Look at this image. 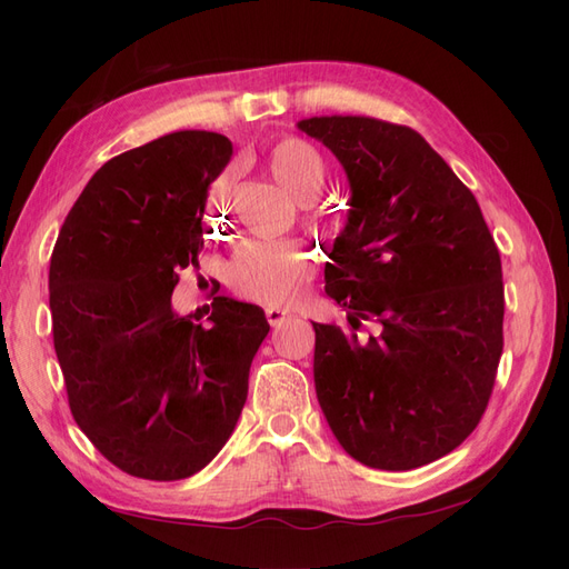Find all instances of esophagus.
I'll list each match as a JSON object with an SVG mask.
<instances>
[{"instance_id":"1","label":"esophagus","mask_w":569,"mask_h":569,"mask_svg":"<svg viewBox=\"0 0 569 569\" xmlns=\"http://www.w3.org/2000/svg\"><path fill=\"white\" fill-rule=\"evenodd\" d=\"M266 318H268L270 327H280L287 318H291V313L280 311V308H266Z\"/></svg>"}]
</instances>
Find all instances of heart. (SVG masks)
<instances>
[{"label": "heart", "mask_w": 569, "mask_h": 569, "mask_svg": "<svg viewBox=\"0 0 569 569\" xmlns=\"http://www.w3.org/2000/svg\"><path fill=\"white\" fill-rule=\"evenodd\" d=\"M266 168L282 189L311 201L327 180L320 151L299 137H282L266 153ZM228 180L216 189V199L226 194ZM316 278V256L297 242H249L237 251L230 266V287L247 301L270 308L291 306L306 297Z\"/></svg>", "instance_id": "heart-1"}]
</instances>
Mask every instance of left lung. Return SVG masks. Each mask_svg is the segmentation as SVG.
Wrapping results in <instances>:
<instances>
[{"instance_id":"obj_1","label":"left lung","mask_w":569,"mask_h":569,"mask_svg":"<svg viewBox=\"0 0 569 569\" xmlns=\"http://www.w3.org/2000/svg\"><path fill=\"white\" fill-rule=\"evenodd\" d=\"M349 178L325 291L351 330L313 322V380L332 435L375 470L451 453L485 416L503 351V272L475 194L406 126L368 116L297 123ZM372 321L378 335L357 330Z\"/></svg>"}]
</instances>
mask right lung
<instances>
[{
	"label": "right lung",
	"instance_id": "add662e5",
	"mask_svg": "<svg viewBox=\"0 0 569 569\" xmlns=\"http://www.w3.org/2000/svg\"><path fill=\"white\" fill-rule=\"evenodd\" d=\"M226 134L180 130L101 166L68 211L49 266V311L68 406L97 451L132 477L199 472L230 439L261 308L213 299L209 325L173 311L180 270L199 268L209 184ZM199 320V318H197Z\"/></svg>",
	"mask_w": 569,
	"mask_h": 569
}]
</instances>
